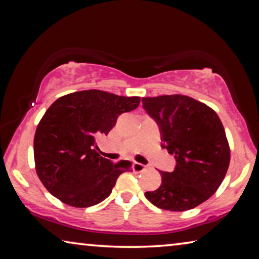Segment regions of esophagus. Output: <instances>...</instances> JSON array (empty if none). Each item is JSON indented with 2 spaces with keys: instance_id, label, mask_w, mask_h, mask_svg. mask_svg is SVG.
<instances>
[{
  "instance_id": "obj_1",
  "label": "esophagus",
  "mask_w": 259,
  "mask_h": 259,
  "mask_svg": "<svg viewBox=\"0 0 259 259\" xmlns=\"http://www.w3.org/2000/svg\"><path fill=\"white\" fill-rule=\"evenodd\" d=\"M133 168H134V171H136V172H142V171H144V170H145L146 168H147V165H144V164H142V163H138V162H134L133 163Z\"/></svg>"
}]
</instances>
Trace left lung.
Returning <instances> with one entry per match:
<instances>
[{
    "label": "left lung",
    "mask_w": 259,
    "mask_h": 259,
    "mask_svg": "<svg viewBox=\"0 0 259 259\" xmlns=\"http://www.w3.org/2000/svg\"><path fill=\"white\" fill-rule=\"evenodd\" d=\"M146 112L159 123L162 147L175 155L172 172L145 196L157 208L186 211L216 193L225 178L231 150L224 126L208 105L185 95L143 98Z\"/></svg>",
    "instance_id": "8db88e82"
}]
</instances>
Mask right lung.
Segmentation results:
<instances>
[{
  "label": "right lung",
  "mask_w": 259,
  "mask_h": 259,
  "mask_svg": "<svg viewBox=\"0 0 259 259\" xmlns=\"http://www.w3.org/2000/svg\"><path fill=\"white\" fill-rule=\"evenodd\" d=\"M139 104L140 97L96 89L57 99L38 122L34 137L35 170L47 190L76 208L106 199L130 162L113 163L100 156L96 138L107 135L120 114Z\"/></svg>",
  "instance_id": "add662e5"
}]
</instances>
